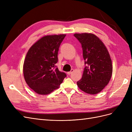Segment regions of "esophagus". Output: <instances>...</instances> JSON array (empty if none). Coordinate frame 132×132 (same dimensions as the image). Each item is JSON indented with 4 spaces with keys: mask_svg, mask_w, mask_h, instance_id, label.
<instances>
[{
    "mask_svg": "<svg viewBox=\"0 0 132 132\" xmlns=\"http://www.w3.org/2000/svg\"><path fill=\"white\" fill-rule=\"evenodd\" d=\"M73 71H74V70L73 69H71L70 71H68V72H67V74L68 75H70L71 74V73H73Z\"/></svg>",
    "mask_w": 132,
    "mask_h": 132,
    "instance_id": "1",
    "label": "esophagus"
}]
</instances>
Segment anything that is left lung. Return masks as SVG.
<instances>
[{
  "label": "left lung",
  "mask_w": 132,
  "mask_h": 132,
  "mask_svg": "<svg viewBox=\"0 0 132 132\" xmlns=\"http://www.w3.org/2000/svg\"><path fill=\"white\" fill-rule=\"evenodd\" d=\"M74 36L81 44L86 65L77 85L87 94H98L109 84L112 74L109 51L101 40L93 34H75Z\"/></svg>",
  "instance_id": "obj_1"
}]
</instances>
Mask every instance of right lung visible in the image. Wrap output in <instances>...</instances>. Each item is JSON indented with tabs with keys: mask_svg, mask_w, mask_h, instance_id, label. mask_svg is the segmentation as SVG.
Listing matches in <instances>:
<instances>
[{
	"mask_svg": "<svg viewBox=\"0 0 132 132\" xmlns=\"http://www.w3.org/2000/svg\"><path fill=\"white\" fill-rule=\"evenodd\" d=\"M66 35H47L32 46L23 63L25 81L39 95H47L59 88L67 75L55 64L61 43Z\"/></svg>",
	"mask_w": 132,
	"mask_h": 132,
	"instance_id": "add662e5",
	"label": "right lung"
}]
</instances>
